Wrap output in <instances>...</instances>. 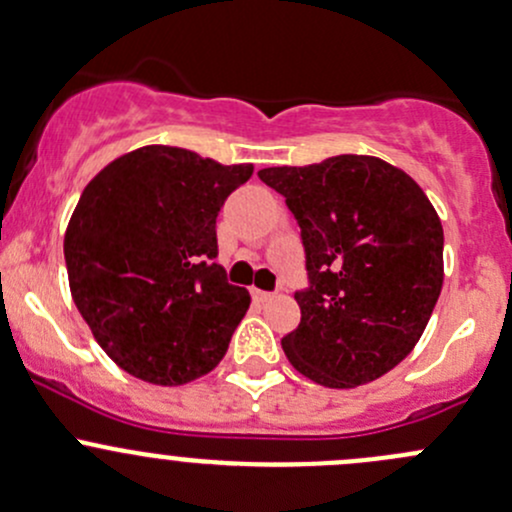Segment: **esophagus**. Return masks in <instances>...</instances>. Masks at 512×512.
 Returning <instances> with one entry per match:
<instances>
[{"instance_id":"34e87169","label":"esophagus","mask_w":512,"mask_h":512,"mask_svg":"<svg viewBox=\"0 0 512 512\" xmlns=\"http://www.w3.org/2000/svg\"><path fill=\"white\" fill-rule=\"evenodd\" d=\"M252 299H255V301H267V299H272V294L270 292H262V289H252Z\"/></svg>"}]
</instances>
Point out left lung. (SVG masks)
<instances>
[{"label":"left lung","instance_id":"1","mask_svg":"<svg viewBox=\"0 0 512 512\" xmlns=\"http://www.w3.org/2000/svg\"><path fill=\"white\" fill-rule=\"evenodd\" d=\"M257 176L282 193L304 245L301 321L282 338L289 363L326 387L378 380L410 355L439 299L437 211L405 171L360 154Z\"/></svg>","mask_w":512,"mask_h":512}]
</instances>
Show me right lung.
<instances>
[{
  "instance_id": "add662e5",
  "label": "right lung",
  "mask_w": 512,
  "mask_h": 512,
  "mask_svg": "<svg viewBox=\"0 0 512 512\" xmlns=\"http://www.w3.org/2000/svg\"><path fill=\"white\" fill-rule=\"evenodd\" d=\"M250 176L252 164L154 144L80 193L63 240L73 301L134 378L184 385L223 360L250 294L215 265V218Z\"/></svg>"
}]
</instances>
